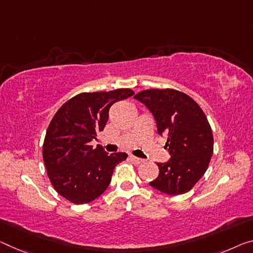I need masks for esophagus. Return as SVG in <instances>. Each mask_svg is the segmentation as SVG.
Returning a JSON list of instances; mask_svg holds the SVG:
<instances>
[{
	"instance_id": "34e87169",
	"label": "esophagus",
	"mask_w": 253,
	"mask_h": 253,
	"mask_svg": "<svg viewBox=\"0 0 253 253\" xmlns=\"http://www.w3.org/2000/svg\"><path fill=\"white\" fill-rule=\"evenodd\" d=\"M129 158H130V161L132 163H134V164H141V163H143V159L142 158L135 157V156H133V155H130Z\"/></svg>"
}]
</instances>
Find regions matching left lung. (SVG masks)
<instances>
[{
  "label": "left lung",
  "instance_id": "left-lung-1",
  "mask_svg": "<svg viewBox=\"0 0 253 253\" xmlns=\"http://www.w3.org/2000/svg\"><path fill=\"white\" fill-rule=\"evenodd\" d=\"M134 98L153 114L170 155L167 162L157 163L159 174L149 184L170 196L190 191L207 170L213 150L212 131L203 110L174 89H148Z\"/></svg>",
  "mask_w": 253,
  "mask_h": 253
}]
</instances>
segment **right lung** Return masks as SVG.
<instances>
[{
	"instance_id": "right-lung-1",
	"label": "right lung",
	"mask_w": 253,
	"mask_h": 253,
	"mask_svg": "<svg viewBox=\"0 0 253 253\" xmlns=\"http://www.w3.org/2000/svg\"><path fill=\"white\" fill-rule=\"evenodd\" d=\"M131 89L83 92L62 105L50 121L42 146V158L54 189L76 205L98 198L112 180L116 164L126 153L107 154L90 141L103 131L112 105L129 98Z\"/></svg>"
}]
</instances>
